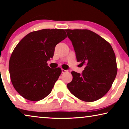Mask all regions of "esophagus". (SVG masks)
Returning <instances> with one entry per match:
<instances>
[{
  "label": "esophagus",
  "instance_id": "obj_1",
  "mask_svg": "<svg viewBox=\"0 0 129 129\" xmlns=\"http://www.w3.org/2000/svg\"><path fill=\"white\" fill-rule=\"evenodd\" d=\"M67 71H68V70H64V69H61V73H65V72H66Z\"/></svg>",
  "mask_w": 129,
  "mask_h": 129
}]
</instances>
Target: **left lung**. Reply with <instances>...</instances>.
Segmentation results:
<instances>
[{
	"mask_svg": "<svg viewBox=\"0 0 129 129\" xmlns=\"http://www.w3.org/2000/svg\"><path fill=\"white\" fill-rule=\"evenodd\" d=\"M77 61L86 67L82 74L72 72L67 84L70 93L84 102H94L108 92L117 75L116 56L110 43L89 30H65Z\"/></svg>",
	"mask_w": 129,
	"mask_h": 129,
	"instance_id": "8db88e82",
	"label": "left lung"
}]
</instances>
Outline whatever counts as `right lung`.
Listing matches in <instances>:
<instances>
[{"label":"right lung","mask_w":129,"mask_h":129,"mask_svg":"<svg viewBox=\"0 0 129 129\" xmlns=\"http://www.w3.org/2000/svg\"><path fill=\"white\" fill-rule=\"evenodd\" d=\"M66 38L63 29H42L29 33L17 44L9 69L12 84L23 98L39 101L50 94L61 70L51 69L46 63Z\"/></svg>","instance_id":"1"}]
</instances>
